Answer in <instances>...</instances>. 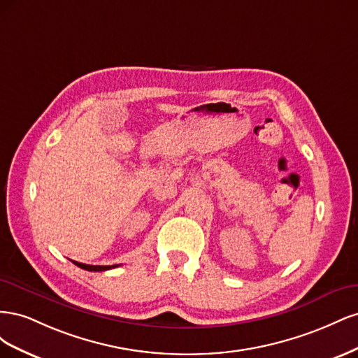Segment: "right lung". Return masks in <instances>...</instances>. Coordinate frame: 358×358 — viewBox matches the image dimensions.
Instances as JSON below:
<instances>
[{"label": "right lung", "instance_id": "obj_1", "mask_svg": "<svg viewBox=\"0 0 358 358\" xmlns=\"http://www.w3.org/2000/svg\"><path fill=\"white\" fill-rule=\"evenodd\" d=\"M73 263L83 270H90V272H104V270L117 267V264H115V266H91V264H83V263H78V262H73Z\"/></svg>", "mask_w": 358, "mask_h": 358}]
</instances>
